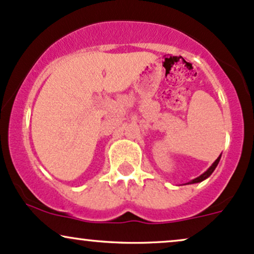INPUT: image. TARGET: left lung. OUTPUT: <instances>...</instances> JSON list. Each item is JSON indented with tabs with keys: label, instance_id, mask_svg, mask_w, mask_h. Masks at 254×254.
Listing matches in <instances>:
<instances>
[{
	"label": "left lung",
	"instance_id": "left-lung-1",
	"mask_svg": "<svg viewBox=\"0 0 254 254\" xmlns=\"http://www.w3.org/2000/svg\"><path fill=\"white\" fill-rule=\"evenodd\" d=\"M220 159H221V154H220L219 156V158H217V159L215 160V162H214L213 164H211V166L209 169L207 170V171L204 172V174H202L201 176H198L197 178H195V180H192L191 182H189V183H187V184H193V183H199V182H202V181H204V180H207L208 177H209V176L213 174L214 172V170H215V168L217 166V164H219V162H220Z\"/></svg>",
	"mask_w": 254,
	"mask_h": 254
}]
</instances>
